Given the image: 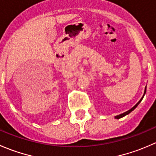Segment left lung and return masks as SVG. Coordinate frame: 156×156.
Segmentation results:
<instances>
[{"mask_svg": "<svg viewBox=\"0 0 156 156\" xmlns=\"http://www.w3.org/2000/svg\"><path fill=\"white\" fill-rule=\"evenodd\" d=\"M146 92V87H145V90H144V96H143V97H142V98H141V99H140V101H139V102H138V103H136V105H135V106H133V107H132L131 108H130V109H129V110H128V111H127V112H125L122 113V114H120V115H116V116H115V119H121V118L124 117V116L127 115H128V114H129V113H130V112H132V111H133V109H134V108H136V106H138V105H139V103H140V102H141V101H142V100H143V98H144V95H145Z\"/></svg>", "mask_w": 156, "mask_h": 156, "instance_id": "8db88e82", "label": "left lung"}]
</instances>
